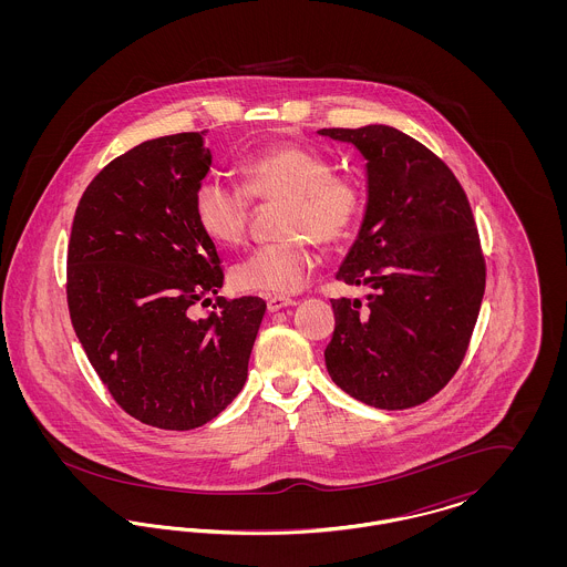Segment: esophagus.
Here are the masks:
<instances>
[{"label": "esophagus", "mask_w": 567, "mask_h": 567, "mask_svg": "<svg viewBox=\"0 0 567 567\" xmlns=\"http://www.w3.org/2000/svg\"><path fill=\"white\" fill-rule=\"evenodd\" d=\"M296 299H291V297H268V310H270V312H278V310H282V308H289V306H296Z\"/></svg>", "instance_id": "1"}]
</instances>
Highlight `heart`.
<instances>
[{
    "label": "heart",
    "mask_w": 567,
    "mask_h": 567,
    "mask_svg": "<svg viewBox=\"0 0 567 567\" xmlns=\"http://www.w3.org/2000/svg\"><path fill=\"white\" fill-rule=\"evenodd\" d=\"M240 188L215 178L193 195V216L213 243L234 246L246 236L252 202H282L278 243L248 252L231 270L236 289L264 296L299 291L315 268L312 243L336 246L351 238L365 210L363 185L333 172L323 153L299 144H278L240 165Z\"/></svg>",
    "instance_id": "1"
}]
</instances>
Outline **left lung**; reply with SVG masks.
Instances as JSON below:
<instances>
[{"instance_id":"8db88e82","label":"left lung","mask_w":567,"mask_h":567,"mask_svg":"<svg viewBox=\"0 0 567 567\" xmlns=\"http://www.w3.org/2000/svg\"><path fill=\"white\" fill-rule=\"evenodd\" d=\"M319 134L354 144L368 162L361 231L336 274L368 293L331 299L327 372L363 404H423L455 377L485 296L467 195L446 163L395 127Z\"/></svg>"}]
</instances>
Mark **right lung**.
<instances>
[{
	"label": "right lung",
	"mask_w": 567,
	"mask_h": 567,
	"mask_svg": "<svg viewBox=\"0 0 567 567\" xmlns=\"http://www.w3.org/2000/svg\"><path fill=\"white\" fill-rule=\"evenodd\" d=\"M206 132L146 140L82 193L68 246V308L91 365L140 423L187 432L243 391L266 312L261 297H217L216 246L193 216L210 169Z\"/></svg>",
	"instance_id": "add662e5"
}]
</instances>
